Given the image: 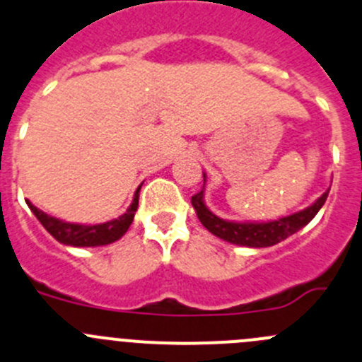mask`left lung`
<instances>
[{
	"instance_id": "left-lung-1",
	"label": "left lung",
	"mask_w": 362,
	"mask_h": 362,
	"mask_svg": "<svg viewBox=\"0 0 362 362\" xmlns=\"http://www.w3.org/2000/svg\"><path fill=\"white\" fill-rule=\"evenodd\" d=\"M205 175H203V189L191 198L192 206L196 210V216L202 221L203 226L216 237L230 242V244L245 245V247H269L278 242L285 240L290 235L297 233L300 228L306 226L311 219L318 214V210L324 206L325 199L329 196V189L308 209L292 216L281 217L278 221H269V223H235V221H224L217 217L216 214L206 209L203 202V192H205Z\"/></svg>"
}]
</instances>
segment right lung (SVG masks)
<instances>
[{
    "instance_id": "obj_1",
    "label": "right lung",
    "mask_w": 362,
    "mask_h": 362,
    "mask_svg": "<svg viewBox=\"0 0 362 362\" xmlns=\"http://www.w3.org/2000/svg\"><path fill=\"white\" fill-rule=\"evenodd\" d=\"M139 189H141V185L136 191L134 199H132L131 206H129L124 216L103 224H92V226H88V224L65 223V221H59L56 217L47 216L45 212L38 210L37 206L31 205L30 199H26V203L31 212L35 214V217L40 221L42 226L58 242H62L65 245H74V247H97V245H107L111 242H117L118 238L124 237L125 231L132 224L136 210H138Z\"/></svg>"
}]
</instances>
